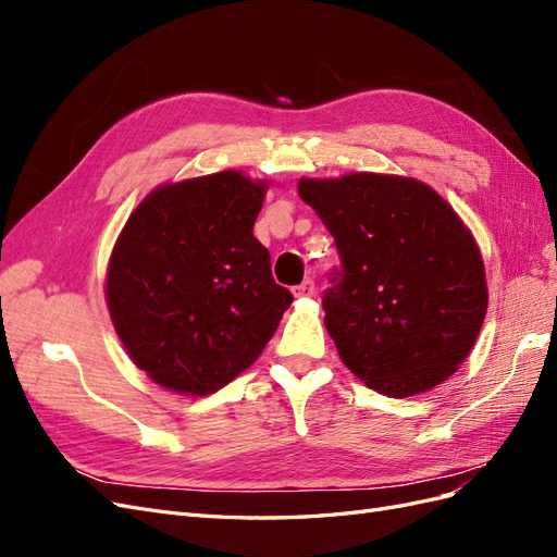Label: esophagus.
Returning a JSON list of instances; mask_svg holds the SVG:
<instances>
[{"label":"esophagus","instance_id":"esophagus-1","mask_svg":"<svg viewBox=\"0 0 557 557\" xmlns=\"http://www.w3.org/2000/svg\"><path fill=\"white\" fill-rule=\"evenodd\" d=\"M313 293H315V283H313L311 278L301 281L299 285H295V288H293V295H295V297H311Z\"/></svg>","mask_w":557,"mask_h":557}]
</instances>
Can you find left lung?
Wrapping results in <instances>:
<instances>
[{
    "instance_id": "left-lung-1",
    "label": "left lung",
    "mask_w": 557,
    "mask_h": 557,
    "mask_svg": "<svg viewBox=\"0 0 557 557\" xmlns=\"http://www.w3.org/2000/svg\"><path fill=\"white\" fill-rule=\"evenodd\" d=\"M297 190L342 258L323 309L344 364L387 397L446 381L487 309L481 252L458 213L425 183L401 176L301 178Z\"/></svg>"
}]
</instances>
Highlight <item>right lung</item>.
Segmentation results:
<instances>
[{
  "mask_svg": "<svg viewBox=\"0 0 557 557\" xmlns=\"http://www.w3.org/2000/svg\"><path fill=\"white\" fill-rule=\"evenodd\" d=\"M264 183L218 172L150 193L107 276L113 327L156 383L211 395L258 360L293 295L252 237Z\"/></svg>",
  "mask_w": 557,
  "mask_h": 557,
  "instance_id": "right-lung-1",
  "label": "right lung"
}]
</instances>
